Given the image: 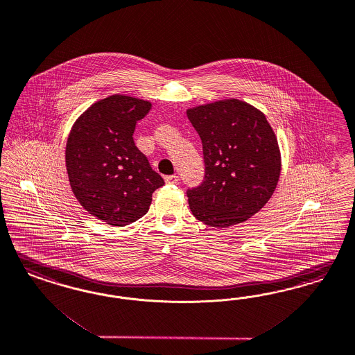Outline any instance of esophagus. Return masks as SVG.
Segmentation results:
<instances>
[{
  "instance_id": "34e87169",
  "label": "esophagus",
  "mask_w": 355,
  "mask_h": 355,
  "mask_svg": "<svg viewBox=\"0 0 355 355\" xmlns=\"http://www.w3.org/2000/svg\"><path fill=\"white\" fill-rule=\"evenodd\" d=\"M164 180L166 184H178L180 178H178V175H166Z\"/></svg>"
}]
</instances>
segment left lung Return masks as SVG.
Returning <instances> with one entry per match:
<instances>
[{"label": "left lung", "mask_w": 355, "mask_h": 355, "mask_svg": "<svg viewBox=\"0 0 355 355\" xmlns=\"http://www.w3.org/2000/svg\"><path fill=\"white\" fill-rule=\"evenodd\" d=\"M202 139L205 181L189 190L196 219L215 228L248 220L272 196L281 175V149L265 114L236 98L186 110Z\"/></svg>", "instance_id": "8db88e82"}]
</instances>
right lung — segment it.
<instances>
[{
	"mask_svg": "<svg viewBox=\"0 0 355 355\" xmlns=\"http://www.w3.org/2000/svg\"><path fill=\"white\" fill-rule=\"evenodd\" d=\"M149 101L112 94L93 103L72 125L65 165L76 199L87 214L114 227L143 218L152 194L164 184L135 146L136 122Z\"/></svg>",
	"mask_w": 355,
	"mask_h": 355,
	"instance_id": "obj_1",
	"label": "right lung"
}]
</instances>
